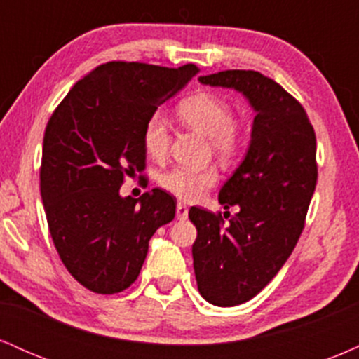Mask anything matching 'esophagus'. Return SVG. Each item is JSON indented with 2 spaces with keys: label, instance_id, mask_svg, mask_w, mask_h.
<instances>
[{
  "label": "esophagus",
  "instance_id": "34e87169",
  "mask_svg": "<svg viewBox=\"0 0 359 359\" xmlns=\"http://www.w3.org/2000/svg\"><path fill=\"white\" fill-rule=\"evenodd\" d=\"M187 216H189L187 205L182 204V203L177 204V217H179V219H187Z\"/></svg>",
  "mask_w": 359,
  "mask_h": 359
}]
</instances>
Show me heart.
Listing matches in <instances>:
<instances>
[{"mask_svg":"<svg viewBox=\"0 0 359 359\" xmlns=\"http://www.w3.org/2000/svg\"><path fill=\"white\" fill-rule=\"evenodd\" d=\"M179 116L189 128L204 135L211 142L212 151L222 160H229L240 148V128L233 119V109L222 97L211 93H199L179 104ZM143 148L155 162L167 158L170 147V130L163 114L148 116L142 135ZM219 174L214 167H175L158 177V184L172 196L182 201H196L214 187Z\"/></svg>","mask_w":359,"mask_h":359,"instance_id":"1","label":"heart"}]
</instances>
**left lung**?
<instances>
[{
    "label": "left lung",
    "mask_w": 359,
    "mask_h": 359,
    "mask_svg": "<svg viewBox=\"0 0 359 359\" xmlns=\"http://www.w3.org/2000/svg\"><path fill=\"white\" fill-rule=\"evenodd\" d=\"M199 81L238 90L255 111L245 158L219 191L224 209L240 212L222 226L221 214L189 211L197 288L209 304L233 307L269 285L297 245L317 182L316 133L300 102L263 74L222 71Z\"/></svg>",
    "instance_id": "1"
}]
</instances>
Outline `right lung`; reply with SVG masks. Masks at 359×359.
<instances>
[{"mask_svg": "<svg viewBox=\"0 0 359 359\" xmlns=\"http://www.w3.org/2000/svg\"><path fill=\"white\" fill-rule=\"evenodd\" d=\"M197 74L140 62H108L69 90L45 128L40 192L57 253L81 285L118 294L138 277L148 241L175 216V197L151 189L121 197L142 175L143 126Z\"/></svg>", "mask_w": 359, "mask_h": 359, "instance_id": "1", "label": "right lung"}]
</instances>
